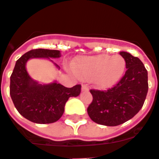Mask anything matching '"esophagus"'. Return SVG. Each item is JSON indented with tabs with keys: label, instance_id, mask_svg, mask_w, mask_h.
<instances>
[{
	"label": "esophagus",
	"instance_id": "1",
	"mask_svg": "<svg viewBox=\"0 0 159 159\" xmlns=\"http://www.w3.org/2000/svg\"><path fill=\"white\" fill-rule=\"evenodd\" d=\"M81 90H82V92H88V91L89 90V87L87 86V85H85V84H83Z\"/></svg>",
	"mask_w": 159,
	"mask_h": 159
}]
</instances>
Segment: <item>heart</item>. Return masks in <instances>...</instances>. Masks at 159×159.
I'll use <instances>...</instances> for the list:
<instances>
[{
	"instance_id": "obj_1",
	"label": "heart",
	"mask_w": 159,
	"mask_h": 159,
	"mask_svg": "<svg viewBox=\"0 0 159 159\" xmlns=\"http://www.w3.org/2000/svg\"><path fill=\"white\" fill-rule=\"evenodd\" d=\"M125 66V60L121 55H100L82 57L75 63V69L83 79L94 80L100 89H108L120 80Z\"/></svg>"
}]
</instances>
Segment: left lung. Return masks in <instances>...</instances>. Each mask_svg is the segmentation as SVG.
Masks as SVG:
<instances>
[{
    "label": "left lung",
    "mask_w": 159,
    "mask_h": 159,
    "mask_svg": "<svg viewBox=\"0 0 159 159\" xmlns=\"http://www.w3.org/2000/svg\"><path fill=\"white\" fill-rule=\"evenodd\" d=\"M127 70L120 80L107 91L91 89L93 101L88 108L97 124L116 126L133 118L144 104L148 92V73L138 57L120 51Z\"/></svg>",
    "instance_id": "1"
}]
</instances>
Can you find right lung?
Listing matches in <instances>:
<instances>
[{"mask_svg": "<svg viewBox=\"0 0 159 159\" xmlns=\"http://www.w3.org/2000/svg\"><path fill=\"white\" fill-rule=\"evenodd\" d=\"M60 56V51L57 50L35 49L24 54L16 62L10 76L9 93L15 108L27 120L37 124L54 123L63 114L68 99L80 94V84L72 88H66L57 82L40 84L27 72L25 64L30 59H50ZM55 65L59 69L56 63Z\"/></svg>", "mask_w": 159, "mask_h": 159, "instance_id": "add662e5", "label": "right lung"}]
</instances>
